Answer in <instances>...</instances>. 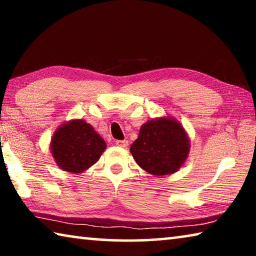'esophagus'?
Returning a JSON list of instances; mask_svg holds the SVG:
<instances>
[{
    "instance_id": "obj_1",
    "label": "esophagus",
    "mask_w": 256,
    "mask_h": 256,
    "mask_svg": "<svg viewBox=\"0 0 256 256\" xmlns=\"http://www.w3.org/2000/svg\"><path fill=\"white\" fill-rule=\"evenodd\" d=\"M128 140H118V141H115V144L118 146H120V148H125V146H128Z\"/></svg>"
}]
</instances>
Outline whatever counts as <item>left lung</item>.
<instances>
[{"instance_id": "8db88e82", "label": "left lung", "mask_w": 256, "mask_h": 256, "mask_svg": "<svg viewBox=\"0 0 256 256\" xmlns=\"http://www.w3.org/2000/svg\"><path fill=\"white\" fill-rule=\"evenodd\" d=\"M190 149V138L183 125L170 116H162L142 124L130 151L142 170L164 176L183 166Z\"/></svg>"}]
</instances>
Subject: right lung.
<instances>
[{"mask_svg":"<svg viewBox=\"0 0 256 256\" xmlns=\"http://www.w3.org/2000/svg\"><path fill=\"white\" fill-rule=\"evenodd\" d=\"M50 154L64 172L81 174L96 164L106 150V142L84 120H71L55 130Z\"/></svg>","mask_w":256,"mask_h":256,"instance_id":"obj_1","label":"right lung"}]
</instances>
